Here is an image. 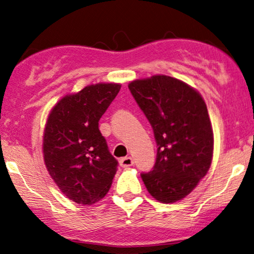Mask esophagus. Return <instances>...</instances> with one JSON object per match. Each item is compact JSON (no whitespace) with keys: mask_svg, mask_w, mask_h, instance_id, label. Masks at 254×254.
I'll list each match as a JSON object with an SVG mask.
<instances>
[{"mask_svg":"<svg viewBox=\"0 0 254 254\" xmlns=\"http://www.w3.org/2000/svg\"><path fill=\"white\" fill-rule=\"evenodd\" d=\"M120 165L123 168H127V167H131L133 166V159L131 157H126V158H122L121 160H120Z\"/></svg>","mask_w":254,"mask_h":254,"instance_id":"1","label":"esophagus"}]
</instances>
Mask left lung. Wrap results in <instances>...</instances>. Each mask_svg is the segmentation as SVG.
Wrapping results in <instances>:
<instances>
[{"label": "left lung", "mask_w": 254, "mask_h": 254, "mask_svg": "<svg viewBox=\"0 0 254 254\" xmlns=\"http://www.w3.org/2000/svg\"><path fill=\"white\" fill-rule=\"evenodd\" d=\"M128 89L158 145L152 170L141 174L149 194L165 204L185 198L207 174L213 158V127L203 97L166 75L133 80Z\"/></svg>", "instance_id": "1"}]
</instances>
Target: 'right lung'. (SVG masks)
<instances>
[{
    "label": "right lung",
    "mask_w": 254,
    "mask_h": 254,
    "mask_svg": "<svg viewBox=\"0 0 254 254\" xmlns=\"http://www.w3.org/2000/svg\"><path fill=\"white\" fill-rule=\"evenodd\" d=\"M121 84L88 85L64 96L47 120L42 152L47 170L70 200L92 205L104 197L118 170L98 121Z\"/></svg>",
    "instance_id": "add662e5"
}]
</instances>
